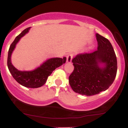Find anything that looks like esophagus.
<instances>
[{
	"label": "esophagus",
	"instance_id": "obj_1",
	"mask_svg": "<svg viewBox=\"0 0 128 128\" xmlns=\"http://www.w3.org/2000/svg\"><path fill=\"white\" fill-rule=\"evenodd\" d=\"M73 54H69L67 56V62L68 63H70L72 62V60L73 59Z\"/></svg>",
	"mask_w": 128,
	"mask_h": 128
}]
</instances>
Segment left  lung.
I'll return each mask as SVG.
<instances>
[{
	"label": "left lung",
	"mask_w": 128,
	"mask_h": 128,
	"mask_svg": "<svg viewBox=\"0 0 128 128\" xmlns=\"http://www.w3.org/2000/svg\"><path fill=\"white\" fill-rule=\"evenodd\" d=\"M96 36L98 50L78 54L73 58L74 70L68 78L73 90L87 96L106 90L117 74V58L111 42L99 34ZM100 64L104 67H100Z\"/></svg>",
	"instance_id": "obj_1"
}]
</instances>
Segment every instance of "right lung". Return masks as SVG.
Returning a JSON list of instances; mask_svg holds the SVG:
<instances>
[{
    "mask_svg": "<svg viewBox=\"0 0 128 128\" xmlns=\"http://www.w3.org/2000/svg\"><path fill=\"white\" fill-rule=\"evenodd\" d=\"M30 27L23 30L18 36H16L8 50L7 65L10 73L17 82L28 88H38L43 86L46 82L48 76L57 67L66 62V58H53L45 61L43 64L32 71H20L14 67L11 63V56L16 45L22 36L29 32Z\"/></svg>",
    "mask_w": 128,
    "mask_h": 128,
    "instance_id": "right-lung-1",
    "label": "right lung"
}]
</instances>
